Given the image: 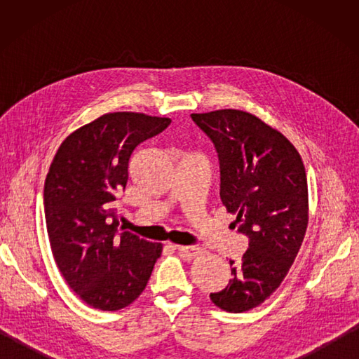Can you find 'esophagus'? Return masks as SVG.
<instances>
[{
	"instance_id": "1",
	"label": "esophagus",
	"mask_w": 359,
	"mask_h": 359,
	"mask_svg": "<svg viewBox=\"0 0 359 359\" xmlns=\"http://www.w3.org/2000/svg\"><path fill=\"white\" fill-rule=\"evenodd\" d=\"M175 250L179 251L180 257L188 259V261H189V259H194V257H197L199 255H202V248L197 247V245H188V247L177 245V247H175Z\"/></svg>"
}]
</instances>
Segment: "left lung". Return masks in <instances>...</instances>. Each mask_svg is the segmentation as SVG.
Listing matches in <instances>:
<instances>
[{
	"label": "left lung",
	"mask_w": 359,
	"mask_h": 359,
	"mask_svg": "<svg viewBox=\"0 0 359 359\" xmlns=\"http://www.w3.org/2000/svg\"><path fill=\"white\" fill-rule=\"evenodd\" d=\"M219 157L220 199L234 226L248 236L233 278L211 301L230 313L248 311L270 297L299 253L309 225L307 175L285 135L245 111L191 114Z\"/></svg>",
	"instance_id": "1"
}]
</instances>
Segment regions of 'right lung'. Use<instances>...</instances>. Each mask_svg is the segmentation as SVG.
<instances>
[{
    "mask_svg": "<svg viewBox=\"0 0 359 359\" xmlns=\"http://www.w3.org/2000/svg\"><path fill=\"white\" fill-rule=\"evenodd\" d=\"M171 118L109 112L60 144L44 182V217L58 270L89 307L116 311L147 287L162 243L118 233L112 208L128 182V163L142 142Z\"/></svg>",
    "mask_w": 359,
    "mask_h": 359,
    "instance_id": "1",
    "label": "right lung"
}]
</instances>
